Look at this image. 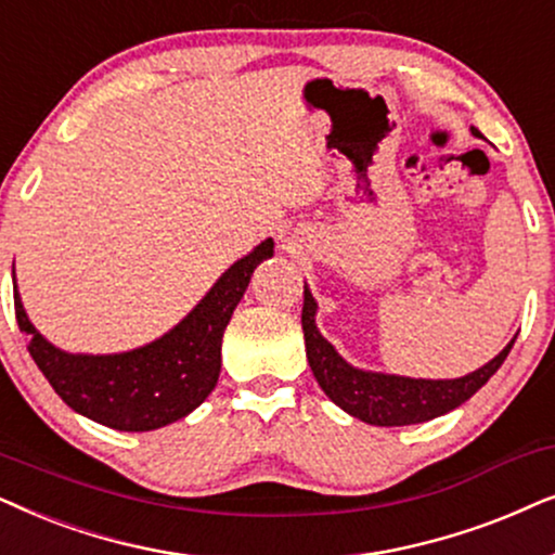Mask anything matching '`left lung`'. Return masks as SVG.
Returning <instances> with one entry per match:
<instances>
[{
    "label": "left lung",
    "mask_w": 555,
    "mask_h": 555,
    "mask_svg": "<svg viewBox=\"0 0 555 555\" xmlns=\"http://www.w3.org/2000/svg\"><path fill=\"white\" fill-rule=\"evenodd\" d=\"M472 134L479 137L477 129ZM314 299L305 289V307H301V330L307 339V358L317 383L324 393L335 401L339 409L350 416L365 421L373 426H409L424 424L441 416V413L456 409L467 398L477 393L487 380L498 373L505 363L509 343L498 358L479 367V371L464 375L456 380H413L398 378V375L383 373H363L347 365L335 352L327 339L314 327Z\"/></svg>",
    "instance_id": "left-lung-1"
}]
</instances>
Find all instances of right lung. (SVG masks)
<instances>
[{
	"instance_id": "obj_1",
	"label": "right lung",
	"mask_w": 555,
	"mask_h": 555,
	"mask_svg": "<svg viewBox=\"0 0 555 555\" xmlns=\"http://www.w3.org/2000/svg\"><path fill=\"white\" fill-rule=\"evenodd\" d=\"M273 254L263 241L235 261L201 305L152 345L121 354H68L29 324L14 289V314L27 350L50 386L73 411L118 431H152L195 411L220 375V345L250 273Z\"/></svg>"
}]
</instances>
